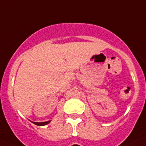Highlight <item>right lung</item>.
<instances>
[{
    "instance_id": "obj_1",
    "label": "right lung",
    "mask_w": 146,
    "mask_h": 146,
    "mask_svg": "<svg viewBox=\"0 0 146 146\" xmlns=\"http://www.w3.org/2000/svg\"><path fill=\"white\" fill-rule=\"evenodd\" d=\"M51 121H44V122H33V121H31L32 123H34V124L37 125V126H45V125L48 124Z\"/></svg>"
}]
</instances>
